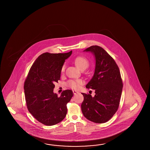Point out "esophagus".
I'll return each instance as SVG.
<instances>
[{
	"label": "esophagus",
	"instance_id": "obj_1",
	"mask_svg": "<svg viewBox=\"0 0 150 150\" xmlns=\"http://www.w3.org/2000/svg\"><path fill=\"white\" fill-rule=\"evenodd\" d=\"M73 93H74V95H76V94L79 93V92H78V91H75V90H73Z\"/></svg>",
	"mask_w": 150,
	"mask_h": 150
}]
</instances>
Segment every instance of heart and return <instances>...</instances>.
I'll use <instances>...</instances> for the list:
<instances>
[{
    "label": "heart",
    "mask_w": 150,
    "mask_h": 150,
    "mask_svg": "<svg viewBox=\"0 0 150 150\" xmlns=\"http://www.w3.org/2000/svg\"><path fill=\"white\" fill-rule=\"evenodd\" d=\"M74 63L77 67L80 70H85L89 66V61L88 59L83 56H78L75 59ZM65 65L63 64L61 69V73H63L65 71ZM83 84L82 80H69L67 82V85L69 87L74 89H78L80 88Z\"/></svg>",
    "instance_id": "obj_1"
}]
</instances>
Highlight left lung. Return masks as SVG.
Instances as JSON below:
<instances>
[{
	"label": "left lung",
	"mask_w": 150,
	"mask_h": 150,
	"mask_svg": "<svg viewBox=\"0 0 150 150\" xmlns=\"http://www.w3.org/2000/svg\"><path fill=\"white\" fill-rule=\"evenodd\" d=\"M85 51H91L96 57L94 76L86 86L95 89L96 95L82 93L81 110L87 120L103 123L112 118L119 107L123 88L120 71L114 59L101 47L92 45Z\"/></svg>",
	"instance_id": "left-lung-1"
}]
</instances>
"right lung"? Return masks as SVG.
Instances as JSON below:
<instances>
[{"instance_id":"right-lung-1","label":"right lung","mask_w":150,"mask_h":150,"mask_svg":"<svg viewBox=\"0 0 150 150\" xmlns=\"http://www.w3.org/2000/svg\"><path fill=\"white\" fill-rule=\"evenodd\" d=\"M72 51L40 55L32 65L24 83L27 109L43 125L51 126L61 122L67 114V105L73 96L70 89L58 97L53 92L54 83L61 77V69Z\"/></svg>"}]
</instances>
